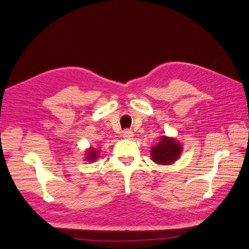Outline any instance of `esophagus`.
I'll use <instances>...</instances> for the list:
<instances>
[{"label":"esophagus","instance_id":"obj_1","mask_svg":"<svg viewBox=\"0 0 249 249\" xmlns=\"http://www.w3.org/2000/svg\"><path fill=\"white\" fill-rule=\"evenodd\" d=\"M122 136H123V138L125 139H131L134 137V133L130 129H125L123 131V134H122Z\"/></svg>","mask_w":249,"mask_h":249}]
</instances>
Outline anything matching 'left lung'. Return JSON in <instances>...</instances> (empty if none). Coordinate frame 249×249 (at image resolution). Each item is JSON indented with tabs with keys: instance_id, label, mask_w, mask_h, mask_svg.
I'll return each instance as SVG.
<instances>
[{
	"instance_id": "8db88e82",
	"label": "left lung",
	"mask_w": 249,
	"mask_h": 249,
	"mask_svg": "<svg viewBox=\"0 0 249 249\" xmlns=\"http://www.w3.org/2000/svg\"><path fill=\"white\" fill-rule=\"evenodd\" d=\"M182 145L174 138L162 136L155 146L151 147L152 160L160 165H171L182 153Z\"/></svg>"
}]
</instances>
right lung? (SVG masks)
Segmentation results:
<instances>
[{"label":"right lung","instance_id":"1","mask_svg":"<svg viewBox=\"0 0 249 249\" xmlns=\"http://www.w3.org/2000/svg\"><path fill=\"white\" fill-rule=\"evenodd\" d=\"M98 154H99V151H96L93 147H89V150L87 151V156H86V160L88 161H95L98 158Z\"/></svg>","mask_w":249,"mask_h":249}]
</instances>
